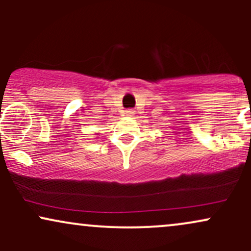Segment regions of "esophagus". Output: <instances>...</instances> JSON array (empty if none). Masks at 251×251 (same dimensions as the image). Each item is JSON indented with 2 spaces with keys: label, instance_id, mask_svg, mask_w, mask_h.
I'll list each match as a JSON object with an SVG mask.
<instances>
[{
  "label": "esophagus",
  "instance_id": "obj_1",
  "mask_svg": "<svg viewBox=\"0 0 251 251\" xmlns=\"http://www.w3.org/2000/svg\"><path fill=\"white\" fill-rule=\"evenodd\" d=\"M125 116L126 117H134V111L133 109H127V111H125Z\"/></svg>",
  "mask_w": 251,
  "mask_h": 251
}]
</instances>
